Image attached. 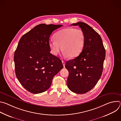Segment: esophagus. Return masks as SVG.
Returning a JSON list of instances; mask_svg holds the SVG:
<instances>
[{"label":"esophagus","mask_w":121,"mask_h":121,"mask_svg":"<svg viewBox=\"0 0 121 121\" xmlns=\"http://www.w3.org/2000/svg\"><path fill=\"white\" fill-rule=\"evenodd\" d=\"M62 63H63V66L65 67V62H64V61H62Z\"/></svg>","instance_id":"esophagus-1"}]
</instances>
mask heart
<instances>
[{"instance_id":"heart-1","label":"heart","mask_w":121,"mask_h":121,"mask_svg":"<svg viewBox=\"0 0 121 121\" xmlns=\"http://www.w3.org/2000/svg\"><path fill=\"white\" fill-rule=\"evenodd\" d=\"M54 41L49 43L51 54L57 56L62 49L63 55L70 58L78 56L82 52L85 42V36L80 29L68 27L60 30L54 35Z\"/></svg>"}]
</instances>
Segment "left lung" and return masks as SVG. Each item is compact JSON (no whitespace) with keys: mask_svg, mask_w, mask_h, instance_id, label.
<instances>
[{"mask_svg":"<svg viewBox=\"0 0 121 121\" xmlns=\"http://www.w3.org/2000/svg\"><path fill=\"white\" fill-rule=\"evenodd\" d=\"M71 25L79 26L85 42L81 53L65 63L69 72L67 86L74 93L84 94L93 89L101 76L105 50L100 36L89 25L79 22Z\"/></svg>","mask_w":121,"mask_h":121,"instance_id":"left-lung-1","label":"left lung"}]
</instances>
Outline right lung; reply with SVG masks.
Segmentation results:
<instances>
[{
	"mask_svg": "<svg viewBox=\"0 0 121 121\" xmlns=\"http://www.w3.org/2000/svg\"><path fill=\"white\" fill-rule=\"evenodd\" d=\"M62 26L40 24L20 40L14 56L15 73L23 87L32 93L47 91L63 68L61 60L50 53L48 44L51 33Z\"/></svg>",
	"mask_w": 121,
	"mask_h": 121,
	"instance_id": "1",
	"label": "right lung"
}]
</instances>
